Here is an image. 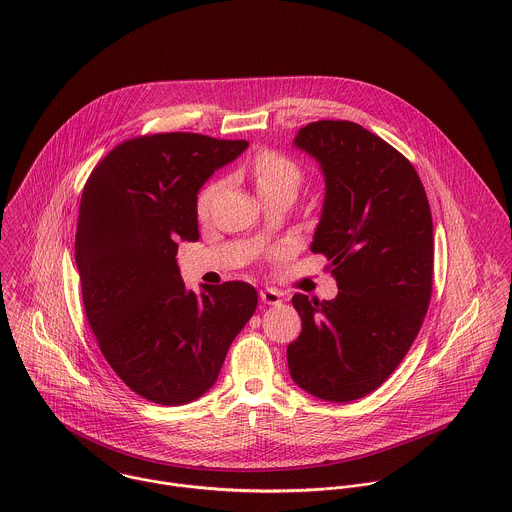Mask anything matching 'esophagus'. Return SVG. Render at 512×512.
I'll use <instances>...</instances> for the list:
<instances>
[{
  "mask_svg": "<svg viewBox=\"0 0 512 512\" xmlns=\"http://www.w3.org/2000/svg\"><path fill=\"white\" fill-rule=\"evenodd\" d=\"M260 299H262L266 305H278V303H282V293L278 292V290H274V288H266V290L260 292Z\"/></svg>",
  "mask_w": 512,
  "mask_h": 512,
  "instance_id": "34e87169",
  "label": "esophagus"
}]
</instances>
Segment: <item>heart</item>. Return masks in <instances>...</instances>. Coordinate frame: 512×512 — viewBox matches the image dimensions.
<instances>
[{
  "label": "heart",
  "mask_w": 512,
  "mask_h": 512,
  "mask_svg": "<svg viewBox=\"0 0 512 512\" xmlns=\"http://www.w3.org/2000/svg\"><path fill=\"white\" fill-rule=\"evenodd\" d=\"M252 175H254L256 189L260 195L274 191V189H282V187H290L295 191L301 181V169L297 167V163L290 157H286L278 151H270V149L260 151L254 157ZM217 189H219V183H211L199 193V199H197L199 215L209 213V207H211V201H213Z\"/></svg>",
  "instance_id": "1"
}]
</instances>
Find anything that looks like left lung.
<instances>
[{"label": "left lung", "instance_id": "obj_1", "mask_svg": "<svg viewBox=\"0 0 512 512\" xmlns=\"http://www.w3.org/2000/svg\"><path fill=\"white\" fill-rule=\"evenodd\" d=\"M293 146L319 163L325 199L311 252L331 260L335 299L292 297L293 382L327 402L376 390L412 347L432 295L434 226L412 163L355 122L307 124Z\"/></svg>", "mask_w": 512, "mask_h": 512}]
</instances>
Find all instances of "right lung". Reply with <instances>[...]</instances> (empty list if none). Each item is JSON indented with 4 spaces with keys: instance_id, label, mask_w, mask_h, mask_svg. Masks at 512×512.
I'll list each match as a JSON object with an SVG mask.
<instances>
[{
    "instance_id": "right-lung-1",
    "label": "right lung",
    "mask_w": 512,
    "mask_h": 512,
    "mask_svg": "<svg viewBox=\"0 0 512 512\" xmlns=\"http://www.w3.org/2000/svg\"><path fill=\"white\" fill-rule=\"evenodd\" d=\"M244 140L173 132L114 147L88 177L74 238L86 319L114 372L161 406L201 398L254 315L246 282L187 290L179 242L199 240L197 195Z\"/></svg>"
}]
</instances>
